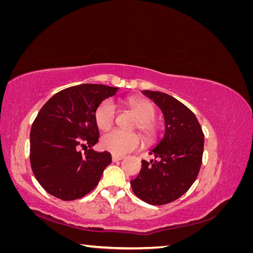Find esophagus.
<instances>
[{
	"label": "esophagus",
	"instance_id": "obj_1",
	"mask_svg": "<svg viewBox=\"0 0 253 253\" xmlns=\"http://www.w3.org/2000/svg\"><path fill=\"white\" fill-rule=\"evenodd\" d=\"M124 158H125V156H122V155H115V154L112 155V160L114 163L118 162V160H122Z\"/></svg>",
	"mask_w": 253,
	"mask_h": 253
}]
</instances>
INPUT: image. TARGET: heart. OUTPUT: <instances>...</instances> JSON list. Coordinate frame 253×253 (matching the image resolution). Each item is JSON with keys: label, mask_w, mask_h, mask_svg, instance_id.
Here are the masks:
<instances>
[{"label": "heart", "mask_w": 253, "mask_h": 253, "mask_svg": "<svg viewBox=\"0 0 253 253\" xmlns=\"http://www.w3.org/2000/svg\"><path fill=\"white\" fill-rule=\"evenodd\" d=\"M127 104L139 119L138 129L144 139L151 142L154 141L159 132V127L154 121L156 110L149 100L141 98L129 99ZM117 117L116 105L110 99H105L97 106L95 111V121L100 129H109ZM140 138L135 133H128L113 129L102 136L100 145L105 151H109L115 155H125L139 147Z\"/></svg>", "instance_id": "1"}]
</instances>
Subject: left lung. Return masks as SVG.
I'll use <instances>...</instances> for the list:
<instances>
[{"label":"left lung","instance_id":"8db88e82","mask_svg":"<svg viewBox=\"0 0 253 253\" xmlns=\"http://www.w3.org/2000/svg\"><path fill=\"white\" fill-rule=\"evenodd\" d=\"M163 111L166 132L150 154L155 160H142L139 175L131 180L133 192L141 201L160 206L185 194L200 172L204 133L195 115L185 104L160 91L143 90Z\"/></svg>","mask_w":253,"mask_h":253}]
</instances>
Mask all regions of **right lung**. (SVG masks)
Wrapping results in <instances>:
<instances>
[{
  "mask_svg": "<svg viewBox=\"0 0 253 253\" xmlns=\"http://www.w3.org/2000/svg\"><path fill=\"white\" fill-rule=\"evenodd\" d=\"M118 87L80 84L53 95L30 129V165L35 177L50 195L74 201L89 193L112 163L109 152L80 148L98 142L95 111Z\"/></svg>",
  "mask_w": 253,
  "mask_h": 253,
  "instance_id": "1",
  "label": "right lung"
}]
</instances>
